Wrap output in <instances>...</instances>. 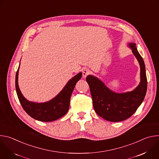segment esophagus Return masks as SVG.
Here are the masks:
<instances>
[{
  "mask_svg": "<svg viewBox=\"0 0 159 159\" xmlns=\"http://www.w3.org/2000/svg\"><path fill=\"white\" fill-rule=\"evenodd\" d=\"M90 74V70L87 69H85L83 70V72H82V77L83 78H85L89 74Z\"/></svg>",
  "mask_w": 159,
  "mask_h": 159,
  "instance_id": "esophagus-1",
  "label": "esophagus"
}]
</instances>
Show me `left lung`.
I'll list each match as a JSON object with an SVG mask.
<instances>
[{"label":"left lung","instance_id":"1","mask_svg":"<svg viewBox=\"0 0 159 159\" xmlns=\"http://www.w3.org/2000/svg\"><path fill=\"white\" fill-rule=\"evenodd\" d=\"M140 66V82L133 90L125 93L112 91L98 78L89 75L86 78L97 114L103 119L119 122L131 117L142 103L147 89V79L144 61L139 53L136 44L128 43Z\"/></svg>","mask_w":159,"mask_h":159}]
</instances>
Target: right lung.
Here are the masks:
<instances>
[{"instance_id":"add662e5","label":"right lung","mask_w":159,"mask_h":159,"mask_svg":"<svg viewBox=\"0 0 159 159\" xmlns=\"http://www.w3.org/2000/svg\"><path fill=\"white\" fill-rule=\"evenodd\" d=\"M19 66L16 75V90L19 102L31 118L43 122L57 120L63 116L69 111L70 97L77 82L82 77V72L71 79L61 91L52 100L42 103L31 102L22 94L18 85V73Z\"/></svg>"}]
</instances>
